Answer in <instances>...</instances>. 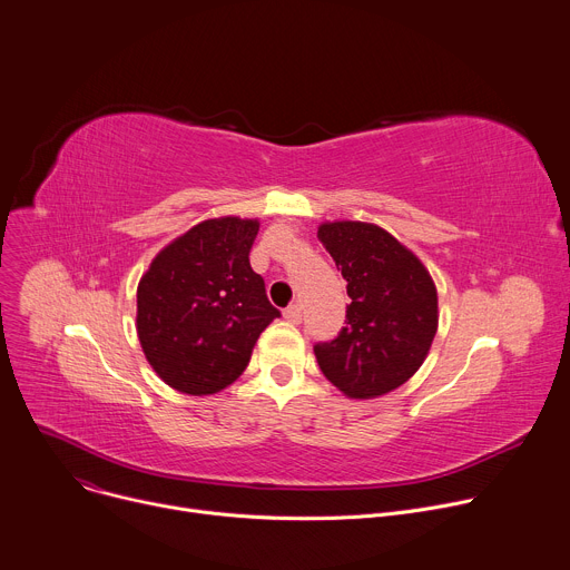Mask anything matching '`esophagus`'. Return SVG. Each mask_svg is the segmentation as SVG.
<instances>
[{"instance_id": "1", "label": "esophagus", "mask_w": 570, "mask_h": 570, "mask_svg": "<svg viewBox=\"0 0 570 570\" xmlns=\"http://www.w3.org/2000/svg\"><path fill=\"white\" fill-rule=\"evenodd\" d=\"M284 316L291 321V323H299L302 321V304H297V302H293L291 306H286V312H284Z\"/></svg>"}]
</instances>
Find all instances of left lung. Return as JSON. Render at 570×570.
<instances>
[{"instance_id":"1","label":"left lung","mask_w":570,"mask_h":570,"mask_svg":"<svg viewBox=\"0 0 570 570\" xmlns=\"http://www.w3.org/2000/svg\"><path fill=\"white\" fill-rule=\"evenodd\" d=\"M318 238L352 299L338 336L314 345L318 366L347 397L386 395L428 358L439 327L434 279L416 254L373 223H323Z\"/></svg>"}]
</instances>
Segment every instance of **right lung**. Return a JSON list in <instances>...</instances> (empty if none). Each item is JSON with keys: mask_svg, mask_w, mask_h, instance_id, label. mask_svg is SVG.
Returning <instances> with one entry per match:
<instances>
[{"mask_svg": "<svg viewBox=\"0 0 570 570\" xmlns=\"http://www.w3.org/2000/svg\"><path fill=\"white\" fill-rule=\"evenodd\" d=\"M258 220H202L168 243L138 282L136 332L168 386L212 395L247 368L256 338L279 318L249 266Z\"/></svg>", "mask_w": 570, "mask_h": 570, "instance_id": "1", "label": "right lung"}]
</instances>
